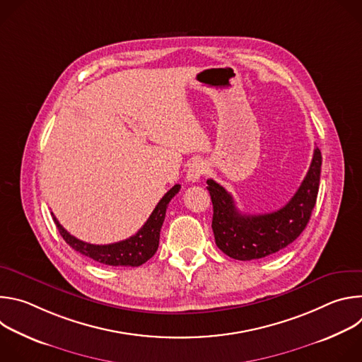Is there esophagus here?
<instances>
[{"mask_svg":"<svg viewBox=\"0 0 362 362\" xmlns=\"http://www.w3.org/2000/svg\"><path fill=\"white\" fill-rule=\"evenodd\" d=\"M206 170H208V166H206V163H204L203 160H199V159L193 160V162L189 165L187 172H186V179H187V182H192V183L199 182L200 177L206 173Z\"/></svg>","mask_w":362,"mask_h":362,"instance_id":"obj_1","label":"esophagus"}]
</instances>
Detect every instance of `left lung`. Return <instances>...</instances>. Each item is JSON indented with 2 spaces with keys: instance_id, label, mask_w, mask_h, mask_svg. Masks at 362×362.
I'll list each match as a JSON object with an SVG mask.
<instances>
[{
  "instance_id": "left-lung-1",
  "label": "left lung",
  "mask_w": 362,
  "mask_h": 362,
  "mask_svg": "<svg viewBox=\"0 0 362 362\" xmlns=\"http://www.w3.org/2000/svg\"><path fill=\"white\" fill-rule=\"evenodd\" d=\"M322 156L315 147L309 170L293 197L279 211L264 215H242L230 193L208 179L214 203L212 229L218 247L238 261H252L276 253L292 243L306 228L315 208Z\"/></svg>"
}]
</instances>
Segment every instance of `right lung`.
Listing matches in <instances>:
<instances>
[{
    "label": "right lung",
    "instance_id": "add662e5",
    "mask_svg": "<svg viewBox=\"0 0 362 362\" xmlns=\"http://www.w3.org/2000/svg\"><path fill=\"white\" fill-rule=\"evenodd\" d=\"M180 190V185H175L156 204V208L151 212L146 223L139 229V232L130 236L126 240H120L110 245H93L83 242L73 235H70L53 215L54 223L63 236V239L70 245L74 250L81 255L90 257V259L109 265V267H140L147 262L150 257L156 253L159 247L160 229L165 222L166 209L169 202L175 197V194Z\"/></svg>",
    "mask_w": 362,
    "mask_h": 362
}]
</instances>
